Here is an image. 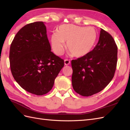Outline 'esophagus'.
<instances>
[{"instance_id":"obj_1","label":"esophagus","mask_w":130,"mask_h":130,"mask_svg":"<svg viewBox=\"0 0 130 130\" xmlns=\"http://www.w3.org/2000/svg\"><path fill=\"white\" fill-rule=\"evenodd\" d=\"M70 60H69L68 59H66L64 60V63L65 65H69L70 64Z\"/></svg>"}]
</instances>
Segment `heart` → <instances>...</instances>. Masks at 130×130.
Returning a JSON list of instances; mask_svg holds the SVG:
<instances>
[{
    "instance_id": "1",
    "label": "heart",
    "mask_w": 130,
    "mask_h": 130,
    "mask_svg": "<svg viewBox=\"0 0 130 130\" xmlns=\"http://www.w3.org/2000/svg\"><path fill=\"white\" fill-rule=\"evenodd\" d=\"M97 33L92 27H82L73 24L60 26L57 32L51 36V45L55 54L62 55L65 47L69 54L77 57L84 56L89 53L94 46Z\"/></svg>"
}]
</instances>
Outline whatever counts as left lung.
Returning <instances> with one entry per match:
<instances>
[{
  "mask_svg": "<svg viewBox=\"0 0 130 130\" xmlns=\"http://www.w3.org/2000/svg\"><path fill=\"white\" fill-rule=\"evenodd\" d=\"M117 62L116 43L108 32L101 28L98 43L93 50L71 60L74 90L84 96L101 92L113 78Z\"/></svg>",
  "mask_w": 130,
  "mask_h": 130,
  "instance_id": "1",
  "label": "left lung"
}]
</instances>
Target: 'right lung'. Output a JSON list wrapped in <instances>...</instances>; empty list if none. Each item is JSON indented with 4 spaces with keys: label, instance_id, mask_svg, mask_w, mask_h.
<instances>
[{
    "label": "right lung",
    "instance_id": "right-lung-1",
    "mask_svg": "<svg viewBox=\"0 0 130 130\" xmlns=\"http://www.w3.org/2000/svg\"><path fill=\"white\" fill-rule=\"evenodd\" d=\"M43 22L27 24L17 32L10 47L12 75L25 90L42 95L53 87L64 61L51 51Z\"/></svg>",
    "mask_w": 130,
    "mask_h": 130
}]
</instances>
